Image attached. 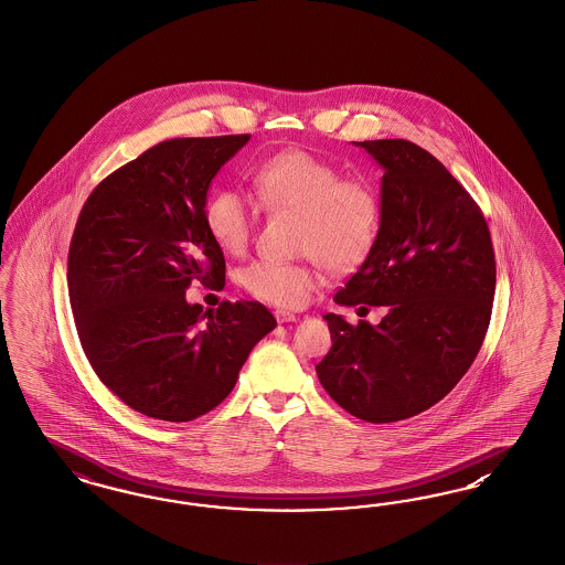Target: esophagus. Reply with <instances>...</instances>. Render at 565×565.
<instances>
[{
    "instance_id": "1",
    "label": "esophagus",
    "mask_w": 565,
    "mask_h": 565,
    "mask_svg": "<svg viewBox=\"0 0 565 565\" xmlns=\"http://www.w3.org/2000/svg\"><path fill=\"white\" fill-rule=\"evenodd\" d=\"M275 319H277V323H290V321H296V316L290 313V311L277 309V311H275Z\"/></svg>"
}]
</instances>
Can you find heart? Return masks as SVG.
Returning <instances> with one entry per match:
<instances>
[{
  "instance_id": "1",
  "label": "heart",
  "mask_w": 565,
  "mask_h": 565,
  "mask_svg": "<svg viewBox=\"0 0 565 565\" xmlns=\"http://www.w3.org/2000/svg\"><path fill=\"white\" fill-rule=\"evenodd\" d=\"M252 191L273 214L300 216L296 249L309 263L254 260L242 286L275 307H302L321 284V263L332 271L355 269L374 248L383 225V200L365 179H344L334 163L305 151L265 159L252 174ZM205 226L226 254L248 248L256 210L237 191L221 189L205 203Z\"/></svg>"
}]
</instances>
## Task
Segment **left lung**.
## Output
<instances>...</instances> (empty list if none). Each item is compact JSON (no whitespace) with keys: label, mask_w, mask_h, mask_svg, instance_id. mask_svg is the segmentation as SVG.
<instances>
[{"label":"left lung","mask_w":565,"mask_h":565,"mask_svg":"<svg viewBox=\"0 0 565 565\" xmlns=\"http://www.w3.org/2000/svg\"><path fill=\"white\" fill-rule=\"evenodd\" d=\"M383 166V225L342 307H386L379 326L328 313L319 383L349 414L395 423L444 399L475 362L497 290L488 223L439 159L404 138L355 142Z\"/></svg>","instance_id":"left-lung-1"}]
</instances>
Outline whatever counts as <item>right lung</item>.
<instances>
[{
  "label": "right lung",
  "mask_w": 565,
  "mask_h": 565,
  "mask_svg": "<svg viewBox=\"0 0 565 565\" xmlns=\"http://www.w3.org/2000/svg\"><path fill=\"white\" fill-rule=\"evenodd\" d=\"M248 140H163L109 174L79 212L67 263L79 342L105 386L149 418L186 423L214 409L277 326L256 300L203 313L184 298L193 279L225 286L205 198Z\"/></svg>",
  "instance_id": "obj_1"
}]
</instances>
